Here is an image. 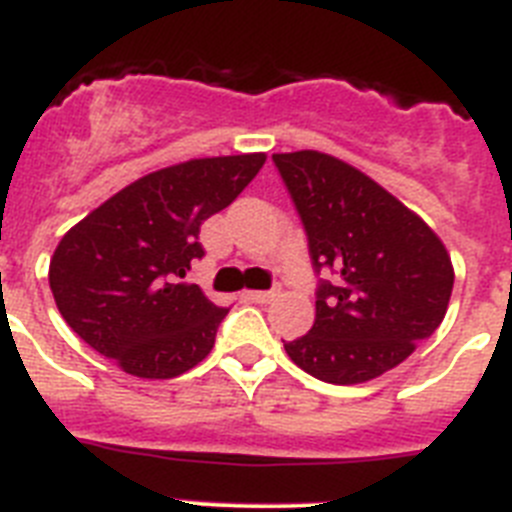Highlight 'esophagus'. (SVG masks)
Here are the masks:
<instances>
[{
	"label": "esophagus",
	"instance_id": "obj_1",
	"mask_svg": "<svg viewBox=\"0 0 512 512\" xmlns=\"http://www.w3.org/2000/svg\"><path fill=\"white\" fill-rule=\"evenodd\" d=\"M278 291H247V299L255 301V304H270L275 301Z\"/></svg>",
	"mask_w": 512,
	"mask_h": 512
}]
</instances>
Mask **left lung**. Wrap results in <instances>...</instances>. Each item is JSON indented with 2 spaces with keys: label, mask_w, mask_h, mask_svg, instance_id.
I'll list each match as a JSON object with an SVG mask.
<instances>
[{
  "label": "left lung",
  "mask_w": 512,
  "mask_h": 512,
  "mask_svg": "<svg viewBox=\"0 0 512 512\" xmlns=\"http://www.w3.org/2000/svg\"><path fill=\"white\" fill-rule=\"evenodd\" d=\"M309 237L317 319L286 353L327 384H366L407 361L441 327L453 291L446 244L353 164L304 149L273 154Z\"/></svg>",
  "instance_id": "1"
}]
</instances>
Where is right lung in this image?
<instances>
[{
    "label": "right lung",
    "instance_id": "1",
    "mask_svg": "<svg viewBox=\"0 0 512 512\" xmlns=\"http://www.w3.org/2000/svg\"><path fill=\"white\" fill-rule=\"evenodd\" d=\"M265 154L188 159L149 172L61 237L48 283L71 330L136 379H175L206 358L226 317L182 281L201 224L224 211Z\"/></svg>",
    "mask_w": 512,
    "mask_h": 512
}]
</instances>
